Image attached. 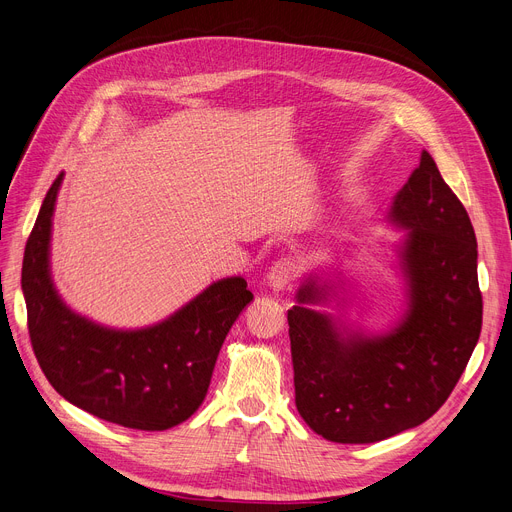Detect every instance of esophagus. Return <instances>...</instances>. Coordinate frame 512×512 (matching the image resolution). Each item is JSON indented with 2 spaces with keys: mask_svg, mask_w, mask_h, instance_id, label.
<instances>
[{
  "mask_svg": "<svg viewBox=\"0 0 512 512\" xmlns=\"http://www.w3.org/2000/svg\"><path fill=\"white\" fill-rule=\"evenodd\" d=\"M298 273L300 264L294 258H281L271 266L269 273H266V283H269L273 291H283L298 277Z\"/></svg>",
  "mask_w": 512,
  "mask_h": 512,
  "instance_id": "obj_1",
  "label": "esophagus"
}]
</instances>
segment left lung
I'll return each instance as SVG.
<instances>
[{"label":"left lung","instance_id":"1","mask_svg":"<svg viewBox=\"0 0 512 512\" xmlns=\"http://www.w3.org/2000/svg\"><path fill=\"white\" fill-rule=\"evenodd\" d=\"M385 223L404 231L396 248L404 310L392 327L373 333L350 323V281L339 269L308 275L287 312L298 412L337 444L381 442L433 417L481 333L475 231L429 152Z\"/></svg>","mask_w":512,"mask_h":512}]
</instances>
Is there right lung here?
I'll use <instances>...</instances> for the list:
<instances>
[{
	"mask_svg": "<svg viewBox=\"0 0 512 512\" xmlns=\"http://www.w3.org/2000/svg\"><path fill=\"white\" fill-rule=\"evenodd\" d=\"M60 175L47 191L22 260L29 335L41 371L70 404L108 423L164 431L206 398L218 352L254 294L243 277L210 283L164 321L116 329L72 310L52 277Z\"/></svg>",
	"mask_w": 512,
	"mask_h": 512,
	"instance_id": "obj_1",
	"label": "right lung"
}]
</instances>
